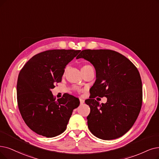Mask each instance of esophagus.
Segmentation results:
<instances>
[{
  "mask_svg": "<svg viewBox=\"0 0 159 159\" xmlns=\"http://www.w3.org/2000/svg\"><path fill=\"white\" fill-rule=\"evenodd\" d=\"M80 104H84V103L85 100H84L83 98H80Z\"/></svg>",
  "mask_w": 159,
  "mask_h": 159,
  "instance_id": "obj_1",
  "label": "esophagus"
}]
</instances>
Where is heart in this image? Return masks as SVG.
Instances as JSON below:
<instances>
[{"mask_svg": "<svg viewBox=\"0 0 159 159\" xmlns=\"http://www.w3.org/2000/svg\"><path fill=\"white\" fill-rule=\"evenodd\" d=\"M89 67H92V66H90V65H84L83 67H82V68H81V69H83V68H89ZM66 68H65V71H66Z\"/></svg>", "mask_w": 159, "mask_h": 159, "instance_id": "obj_1", "label": "heart"}]
</instances>
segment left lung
Instances as JSON below:
<instances>
[{
    "mask_svg": "<svg viewBox=\"0 0 159 159\" xmlns=\"http://www.w3.org/2000/svg\"><path fill=\"white\" fill-rule=\"evenodd\" d=\"M84 58L96 70L97 80L85 103L90 107L88 128L96 137L110 140L123 136L134 124L142 104V83L134 65L110 49H84L76 59ZM107 98L106 104L95 100Z\"/></svg>",
    "mask_w": 159,
    "mask_h": 159,
    "instance_id": "obj_1",
    "label": "left lung"
}]
</instances>
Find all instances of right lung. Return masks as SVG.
I'll return each mask as SVG.
<instances>
[{
    "instance_id": "right-lung-1",
    "label": "right lung",
    "mask_w": 159,
    "mask_h": 159,
    "mask_svg": "<svg viewBox=\"0 0 159 159\" xmlns=\"http://www.w3.org/2000/svg\"><path fill=\"white\" fill-rule=\"evenodd\" d=\"M80 52L52 49L33 56L20 70L17 83L19 110L36 134L52 138L64 132L80 100L65 93L56 100L51 90L60 83L65 68Z\"/></svg>"
}]
</instances>
